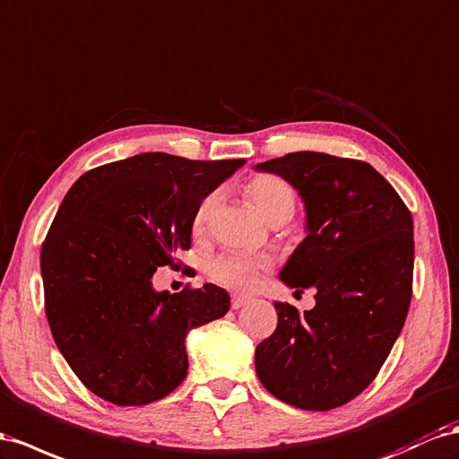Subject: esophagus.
<instances>
[{
	"mask_svg": "<svg viewBox=\"0 0 459 459\" xmlns=\"http://www.w3.org/2000/svg\"><path fill=\"white\" fill-rule=\"evenodd\" d=\"M251 299L247 295H231V308H241L245 307L247 303H249Z\"/></svg>",
	"mask_w": 459,
	"mask_h": 459,
	"instance_id": "obj_1",
	"label": "esophagus"
}]
</instances>
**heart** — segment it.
<instances>
[{
    "instance_id": "b5f03b06",
    "label": "heart",
    "mask_w": 459,
    "mask_h": 459,
    "mask_svg": "<svg viewBox=\"0 0 459 459\" xmlns=\"http://www.w3.org/2000/svg\"><path fill=\"white\" fill-rule=\"evenodd\" d=\"M245 195L258 210L268 224L278 218H291L295 210V191L288 181L281 178L260 173L251 178L245 185ZM218 203V195L210 193L196 204L191 230L195 238H203L208 231L210 220H212L214 208ZM270 268V260L266 256H245V255H220L208 263V276L220 286L230 290H249L255 286L256 278Z\"/></svg>"
}]
</instances>
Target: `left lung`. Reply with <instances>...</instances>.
I'll return each mask as SVG.
<instances>
[{
	"label": "left lung",
	"instance_id": "obj_1",
	"mask_svg": "<svg viewBox=\"0 0 459 459\" xmlns=\"http://www.w3.org/2000/svg\"><path fill=\"white\" fill-rule=\"evenodd\" d=\"M299 191L307 238L281 281L316 290L299 313L274 303L278 326L255 351L256 375L278 400L328 411L357 398L398 340L413 293V218L402 196L367 162L290 152L258 164Z\"/></svg>",
	"mask_w": 459,
	"mask_h": 459
}]
</instances>
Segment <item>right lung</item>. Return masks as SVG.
I'll return each instance as SVG.
<instances>
[{"label":"right lung","instance_id":"obj_1","mask_svg":"<svg viewBox=\"0 0 459 459\" xmlns=\"http://www.w3.org/2000/svg\"><path fill=\"white\" fill-rule=\"evenodd\" d=\"M243 164L144 152L86 171L65 195L40 253L46 318L98 398H166L187 375V332L230 311L214 283L158 293L152 276L179 264L196 204Z\"/></svg>","mask_w":459,"mask_h":459}]
</instances>
